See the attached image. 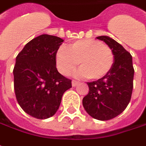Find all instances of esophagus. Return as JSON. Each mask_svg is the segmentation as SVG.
<instances>
[{
	"mask_svg": "<svg viewBox=\"0 0 146 146\" xmlns=\"http://www.w3.org/2000/svg\"><path fill=\"white\" fill-rule=\"evenodd\" d=\"M78 84V81H76V80H73L72 81V86H76Z\"/></svg>",
	"mask_w": 146,
	"mask_h": 146,
	"instance_id": "esophagus-1",
	"label": "esophagus"
}]
</instances>
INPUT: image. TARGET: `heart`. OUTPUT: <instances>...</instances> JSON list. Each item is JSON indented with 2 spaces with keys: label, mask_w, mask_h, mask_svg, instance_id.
Returning <instances> with one entry per match:
<instances>
[{
  "label": "heart",
  "mask_w": 146,
  "mask_h": 146,
  "mask_svg": "<svg viewBox=\"0 0 146 146\" xmlns=\"http://www.w3.org/2000/svg\"><path fill=\"white\" fill-rule=\"evenodd\" d=\"M59 71L63 75L73 72L79 63L80 68L74 75L78 78L98 80L110 73L114 63V55L111 48L100 41L82 39L68 46H60L55 54Z\"/></svg>",
  "instance_id": "b5f03b06"
}]
</instances>
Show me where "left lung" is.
<instances>
[{"mask_svg":"<svg viewBox=\"0 0 146 146\" xmlns=\"http://www.w3.org/2000/svg\"><path fill=\"white\" fill-rule=\"evenodd\" d=\"M111 48L114 63L104 78L87 82L89 93L82 100L86 113L100 121L117 117L129 104L133 88L132 57L122 45L108 36H97Z\"/></svg>","mask_w":146,"mask_h":146,"instance_id":"obj_1","label":"left lung"}]
</instances>
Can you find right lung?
I'll return each mask as SVG.
<instances>
[{"label":"right lung","instance_id":"1","mask_svg":"<svg viewBox=\"0 0 146 146\" xmlns=\"http://www.w3.org/2000/svg\"><path fill=\"white\" fill-rule=\"evenodd\" d=\"M64 40L42 34L28 42L16 57L13 70L17 101L25 113L38 119L52 117L72 81L56 68L55 54Z\"/></svg>","mask_w":146,"mask_h":146}]
</instances>
